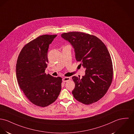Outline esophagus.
<instances>
[{
  "label": "esophagus",
  "instance_id": "1",
  "mask_svg": "<svg viewBox=\"0 0 134 134\" xmlns=\"http://www.w3.org/2000/svg\"><path fill=\"white\" fill-rule=\"evenodd\" d=\"M70 80V78L69 77H64L62 81H63V82H67L68 81H69Z\"/></svg>",
  "mask_w": 134,
  "mask_h": 134
}]
</instances>
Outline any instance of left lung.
Returning <instances> with one entry per match:
<instances>
[{
	"instance_id": "left-lung-1",
	"label": "left lung",
	"mask_w": 134,
	"mask_h": 134,
	"mask_svg": "<svg viewBox=\"0 0 134 134\" xmlns=\"http://www.w3.org/2000/svg\"><path fill=\"white\" fill-rule=\"evenodd\" d=\"M61 36L71 43L76 61L86 69L82 79L72 77L75 85L73 97L85 104L97 102L107 92L113 80L112 62L107 47L97 37L82 32L63 33Z\"/></svg>"
}]
</instances>
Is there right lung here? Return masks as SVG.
Listing matches in <instances>:
<instances>
[{
  "mask_svg": "<svg viewBox=\"0 0 134 134\" xmlns=\"http://www.w3.org/2000/svg\"><path fill=\"white\" fill-rule=\"evenodd\" d=\"M57 36L43 35L27 43L17 61L16 76L21 89L31 103L41 107L54 102L61 90L62 78L45 72L49 46Z\"/></svg>",
  "mask_w": 134,
  "mask_h": 134,
  "instance_id": "1",
  "label": "right lung"
}]
</instances>
